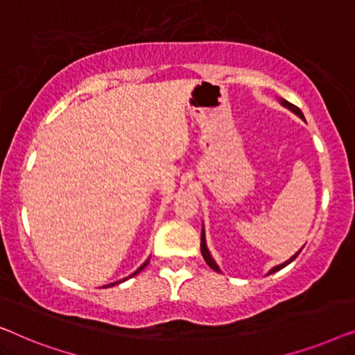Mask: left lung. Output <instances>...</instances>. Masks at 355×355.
Here are the masks:
<instances>
[{
	"instance_id": "left-lung-1",
	"label": "left lung",
	"mask_w": 355,
	"mask_h": 355,
	"mask_svg": "<svg viewBox=\"0 0 355 355\" xmlns=\"http://www.w3.org/2000/svg\"><path fill=\"white\" fill-rule=\"evenodd\" d=\"M279 101V104H282V106H284L286 109H289V111L291 112H294L296 114L297 117H301L302 121H304V114L301 112V109H299L297 106H294V104H291V103H288L286 99H283V98H279L278 99ZM301 252V251H297L296 254H294L293 257H289L286 262H283V263H279V266H277V267H273V268H270V272L267 273V275H270V273H275V272H278V270H282L283 267H286L288 263H291L294 259L297 257V254ZM201 254H202V257H204V261L207 262V266L212 268V270H216V272H220V268H218V266H217V262L214 261V257L211 256V252H209V249H207V244H206V232H204V227H202V232H201Z\"/></svg>"
}]
</instances>
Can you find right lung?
Here are the masks:
<instances>
[{"label": "right lung", "mask_w": 355, "mask_h": 355, "mask_svg": "<svg viewBox=\"0 0 355 355\" xmlns=\"http://www.w3.org/2000/svg\"><path fill=\"white\" fill-rule=\"evenodd\" d=\"M148 263H149V261H146V262H144V263H143V266H139V267L137 268V270H135V272L132 273V275H130L128 278H132V277H135V275H137V273H139V272H141V270H143V268L148 266ZM128 278H123V279H121V282H116V283H109V284H106V286H103V288H111V286H116V284H119V283H122V282H125V279H128Z\"/></svg>", "instance_id": "obj_1"}]
</instances>
